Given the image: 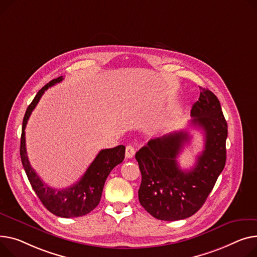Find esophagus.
<instances>
[{
  "instance_id": "esophagus-1",
  "label": "esophagus",
  "mask_w": 257,
  "mask_h": 257,
  "mask_svg": "<svg viewBox=\"0 0 257 257\" xmlns=\"http://www.w3.org/2000/svg\"><path fill=\"white\" fill-rule=\"evenodd\" d=\"M134 154H135V150H134L133 146H131V145H128V146L126 147V153H125L126 158H128V159L132 158V157L134 156Z\"/></svg>"
}]
</instances>
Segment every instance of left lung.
I'll list each match as a JSON object with an SVG mask.
<instances>
[{
    "label": "left lung",
    "mask_w": 257,
    "mask_h": 257,
    "mask_svg": "<svg viewBox=\"0 0 257 257\" xmlns=\"http://www.w3.org/2000/svg\"><path fill=\"white\" fill-rule=\"evenodd\" d=\"M199 88L198 101L191 109V124L203 131L204 146L194 167L183 170L177 161L191 139L184 130L152 140L135 154L142 173L140 202L159 220L176 221L194 215L225 166L227 123L216 95Z\"/></svg>",
    "instance_id": "obj_1"
}]
</instances>
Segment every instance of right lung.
I'll return each instance as SVG.
<instances>
[{
  "label": "right lung",
  "mask_w": 257,
  "mask_h": 257,
  "mask_svg": "<svg viewBox=\"0 0 257 257\" xmlns=\"http://www.w3.org/2000/svg\"><path fill=\"white\" fill-rule=\"evenodd\" d=\"M63 79V76H60L45 84L28 106L22 128L21 158L30 184L43 206L58 217L74 218L89 214L98 206L108 175L112 168L122 163L125 158V147L121 145L112 149L101 150L80 180L66 189H54L41 181L28 159L25 129L32 111L38 104L43 93Z\"/></svg>",
  "instance_id": "obj_1"
}]
</instances>
